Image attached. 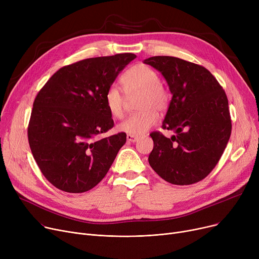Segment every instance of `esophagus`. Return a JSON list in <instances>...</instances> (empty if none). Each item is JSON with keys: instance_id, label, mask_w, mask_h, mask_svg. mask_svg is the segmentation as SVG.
Listing matches in <instances>:
<instances>
[{"instance_id": "1", "label": "esophagus", "mask_w": 259, "mask_h": 259, "mask_svg": "<svg viewBox=\"0 0 259 259\" xmlns=\"http://www.w3.org/2000/svg\"><path fill=\"white\" fill-rule=\"evenodd\" d=\"M138 140H139V137H135V135H131V134L127 135V142L129 143H135Z\"/></svg>"}]
</instances>
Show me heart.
I'll list each match as a JSON object with an SVG mask.
<instances>
[{"label": "heart", "mask_w": 259, "mask_h": 259, "mask_svg": "<svg viewBox=\"0 0 259 259\" xmlns=\"http://www.w3.org/2000/svg\"><path fill=\"white\" fill-rule=\"evenodd\" d=\"M120 81L127 94L141 92L139 107L141 110L131 114L118 125V130L131 134L142 135L155 125L158 119V110H164L169 102L166 89L160 85V77L156 70L145 64L131 67L121 75ZM105 106L113 117L120 118L124 114V94L116 85L109 86L104 97Z\"/></svg>", "instance_id": "1"}]
</instances>
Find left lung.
I'll return each mask as SVG.
<instances>
[{
  "label": "left lung",
  "mask_w": 259,
  "mask_h": 259,
  "mask_svg": "<svg viewBox=\"0 0 259 259\" xmlns=\"http://www.w3.org/2000/svg\"><path fill=\"white\" fill-rule=\"evenodd\" d=\"M167 80L172 100L162 129L150 134L154 142L149 164L173 185L200 182L215 168L229 142L232 124L227 94L212 73L200 65L179 58L146 59Z\"/></svg>",
  "instance_id": "obj_1"
}]
</instances>
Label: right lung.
<instances>
[{"mask_svg":"<svg viewBox=\"0 0 259 259\" xmlns=\"http://www.w3.org/2000/svg\"><path fill=\"white\" fill-rule=\"evenodd\" d=\"M135 58L119 53L64 66L38 91L28 142L40 172L62 191L81 193L97 186L125 145L124 132L104 137L114 126L104 97Z\"/></svg>","mask_w":259,"mask_h":259,"instance_id":"right-lung-1","label":"right lung"}]
</instances>
